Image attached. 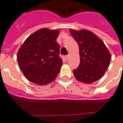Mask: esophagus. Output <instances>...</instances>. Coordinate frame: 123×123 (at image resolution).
I'll list each match as a JSON object with an SVG mask.
<instances>
[{
  "instance_id": "1",
  "label": "esophagus",
  "mask_w": 123,
  "mask_h": 123,
  "mask_svg": "<svg viewBox=\"0 0 123 123\" xmlns=\"http://www.w3.org/2000/svg\"><path fill=\"white\" fill-rule=\"evenodd\" d=\"M65 58H66V59H67V60H68V58H69V55H66V56H65Z\"/></svg>"
}]
</instances>
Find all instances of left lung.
Returning a JSON list of instances; mask_svg holds the SVG:
<instances>
[{"mask_svg": "<svg viewBox=\"0 0 123 123\" xmlns=\"http://www.w3.org/2000/svg\"><path fill=\"white\" fill-rule=\"evenodd\" d=\"M70 34L77 42L80 62L73 70L76 79L91 84L102 77L111 61V55L100 39L90 31L70 30Z\"/></svg>", "mask_w": 123, "mask_h": 123, "instance_id": "obj_1", "label": "left lung"}]
</instances>
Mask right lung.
<instances>
[{
	"mask_svg": "<svg viewBox=\"0 0 123 123\" xmlns=\"http://www.w3.org/2000/svg\"><path fill=\"white\" fill-rule=\"evenodd\" d=\"M59 31L41 29L29 36L19 49L17 60L29 81L38 85L53 82L59 74L62 61L56 42Z\"/></svg>",
	"mask_w": 123,
	"mask_h": 123,
	"instance_id": "1",
	"label": "right lung"
}]
</instances>
